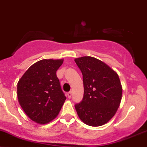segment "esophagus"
I'll use <instances>...</instances> for the list:
<instances>
[{
    "label": "esophagus",
    "instance_id": "esophagus-1",
    "mask_svg": "<svg viewBox=\"0 0 147 147\" xmlns=\"http://www.w3.org/2000/svg\"><path fill=\"white\" fill-rule=\"evenodd\" d=\"M67 97H68L69 98H70L71 97V96H72V92H71V91H69V92H67Z\"/></svg>",
    "mask_w": 147,
    "mask_h": 147
}]
</instances>
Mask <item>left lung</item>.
I'll list each match as a JSON object with an SVG mask.
<instances>
[{"mask_svg": "<svg viewBox=\"0 0 147 147\" xmlns=\"http://www.w3.org/2000/svg\"><path fill=\"white\" fill-rule=\"evenodd\" d=\"M82 74L84 96L75 105L79 118L86 125L99 127L112 118L120 106L122 86L118 75L101 60L91 56L76 58Z\"/></svg>", "mask_w": 147, "mask_h": 147, "instance_id": "left-lung-1", "label": "left lung"}]
</instances>
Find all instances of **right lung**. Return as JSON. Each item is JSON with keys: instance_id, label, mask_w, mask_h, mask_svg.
Returning a JSON list of instances; mask_svg holds the SVG:
<instances>
[{"instance_id": "obj_1", "label": "right lung", "mask_w": 147, "mask_h": 147, "mask_svg": "<svg viewBox=\"0 0 147 147\" xmlns=\"http://www.w3.org/2000/svg\"><path fill=\"white\" fill-rule=\"evenodd\" d=\"M63 63V59L40 60L18 81L19 103L27 116L37 123L47 124L56 118L66 100L56 76Z\"/></svg>"}]
</instances>
